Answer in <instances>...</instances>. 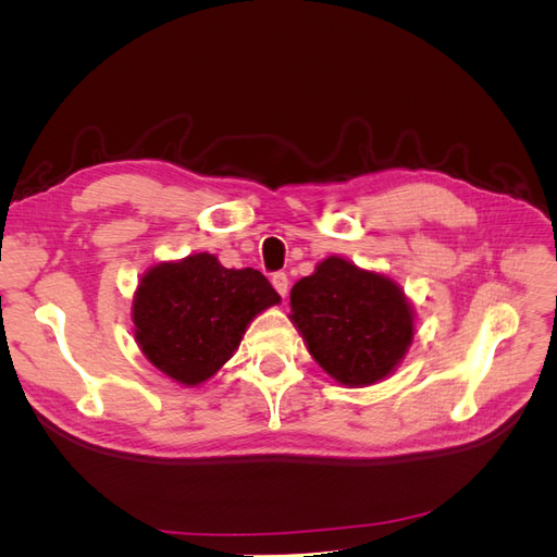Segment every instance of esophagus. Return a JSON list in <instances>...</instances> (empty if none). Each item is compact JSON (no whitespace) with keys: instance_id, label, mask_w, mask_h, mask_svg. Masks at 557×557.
I'll use <instances>...</instances> for the list:
<instances>
[{"instance_id":"esophagus-1","label":"esophagus","mask_w":557,"mask_h":557,"mask_svg":"<svg viewBox=\"0 0 557 557\" xmlns=\"http://www.w3.org/2000/svg\"><path fill=\"white\" fill-rule=\"evenodd\" d=\"M272 285H274V290H276L281 297L288 295V276H285L283 272H278V274L272 276Z\"/></svg>"}]
</instances>
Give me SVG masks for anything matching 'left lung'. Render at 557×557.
Returning <instances> with one entry per match:
<instances>
[{
    "mask_svg": "<svg viewBox=\"0 0 557 557\" xmlns=\"http://www.w3.org/2000/svg\"><path fill=\"white\" fill-rule=\"evenodd\" d=\"M288 318L323 372L348 387L393 376L416 334V309L401 285L339 256L293 285Z\"/></svg>",
    "mask_w": 557,
    "mask_h": 557,
    "instance_id": "left-lung-1",
    "label": "left lung"
}]
</instances>
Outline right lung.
Returning a JSON list of instances; mask_svg holds the SVG:
<instances>
[{
    "label": "right lung",
    "mask_w": 557,
    "mask_h": 557,
    "mask_svg": "<svg viewBox=\"0 0 557 557\" xmlns=\"http://www.w3.org/2000/svg\"><path fill=\"white\" fill-rule=\"evenodd\" d=\"M278 301L258 269H227L211 252L156 262L132 295L134 342L166 379L197 387L221 372L252 320Z\"/></svg>",
    "instance_id": "add662e5"
}]
</instances>
